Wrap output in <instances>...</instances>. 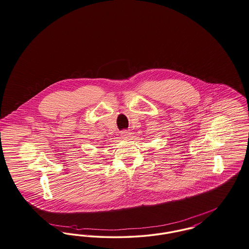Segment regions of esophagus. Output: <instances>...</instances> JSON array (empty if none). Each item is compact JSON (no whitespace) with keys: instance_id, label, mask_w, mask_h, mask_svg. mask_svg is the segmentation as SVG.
<instances>
[{"instance_id":"1","label":"esophagus","mask_w":249,"mask_h":249,"mask_svg":"<svg viewBox=\"0 0 249 249\" xmlns=\"http://www.w3.org/2000/svg\"><path fill=\"white\" fill-rule=\"evenodd\" d=\"M130 131L129 130H123L121 131V136L124 138V139H127L128 137H130Z\"/></svg>"}]
</instances>
